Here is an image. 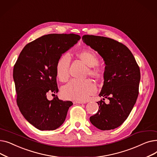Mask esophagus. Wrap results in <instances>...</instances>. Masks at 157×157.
Here are the masks:
<instances>
[{
    "instance_id": "obj_1",
    "label": "esophagus",
    "mask_w": 157,
    "mask_h": 157,
    "mask_svg": "<svg viewBox=\"0 0 157 157\" xmlns=\"http://www.w3.org/2000/svg\"><path fill=\"white\" fill-rule=\"evenodd\" d=\"M84 102L82 101H74V104H83Z\"/></svg>"
}]
</instances>
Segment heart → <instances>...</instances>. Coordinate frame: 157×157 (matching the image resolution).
I'll list each match as a JSON object with an SVG mask.
<instances>
[{"label":"heart","instance_id":"1","mask_svg":"<svg viewBox=\"0 0 157 157\" xmlns=\"http://www.w3.org/2000/svg\"><path fill=\"white\" fill-rule=\"evenodd\" d=\"M76 56L90 67L88 74L90 76L97 80H100L103 77V69L97 65L98 59L95 53L90 50H84L78 53ZM70 62V57L67 54L62 55L58 60L56 64V74L60 81L64 82L67 80L69 76ZM95 92L96 86L92 81L73 79L63 87L62 95L67 99L82 101L86 100L88 96Z\"/></svg>","mask_w":157,"mask_h":157}]
</instances>
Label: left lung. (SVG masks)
<instances>
[{
  "mask_svg": "<svg viewBox=\"0 0 157 157\" xmlns=\"http://www.w3.org/2000/svg\"><path fill=\"white\" fill-rule=\"evenodd\" d=\"M83 43L97 51L105 64L100 97L110 100L97 102L98 112L90 117L97 128L109 130L120 127L129 116L139 95L141 74L135 58L124 44L113 39L85 35Z\"/></svg>",
  "mask_w": 157,
  "mask_h": 157,
  "instance_id": "obj_1",
  "label": "left lung"
}]
</instances>
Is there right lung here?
Returning a JSON list of instances; mask_svg holds the SVG:
<instances>
[{"label":"right lung","mask_w":157,"mask_h":157,"mask_svg":"<svg viewBox=\"0 0 157 157\" xmlns=\"http://www.w3.org/2000/svg\"><path fill=\"white\" fill-rule=\"evenodd\" d=\"M80 39L74 34L43 36L23 48L14 66L19 109L24 118L40 130H53L60 127L73 104L60 100L56 95L49 101L46 95L59 92L56 62Z\"/></svg>","instance_id":"right-lung-1"}]
</instances>
